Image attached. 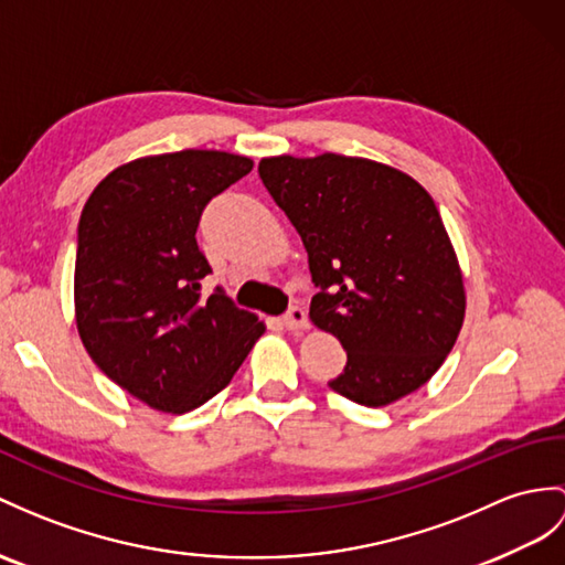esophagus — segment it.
Wrapping results in <instances>:
<instances>
[{
	"label": "esophagus",
	"mask_w": 565,
	"mask_h": 565,
	"mask_svg": "<svg viewBox=\"0 0 565 565\" xmlns=\"http://www.w3.org/2000/svg\"><path fill=\"white\" fill-rule=\"evenodd\" d=\"M282 323L287 330H307L309 328V316L301 307H292L282 316Z\"/></svg>",
	"instance_id": "34e87169"
}]
</instances>
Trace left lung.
Wrapping results in <instances>:
<instances>
[{
	"label": "left lung",
	"instance_id": "8db88e82",
	"mask_svg": "<svg viewBox=\"0 0 565 565\" xmlns=\"http://www.w3.org/2000/svg\"><path fill=\"white\" fill-rule=\"evenodd\" d=\"M258 174L321 287L311 323L348 350L328 386L366 407L422 388L465 319L462 270L434 199L391 164L338 153L264 158Z\"/></svg>",
	"mask_w": 565,
	"mask_h": 565
}]
</instances>
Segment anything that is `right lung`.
Returning a JSON list of instances; mask_svg holds the SVG:
<instances>
[{
    "label": "right lung",
    "instance_id": "obj_1",
    "mask_svg": "<svg viewBox=\"0 0 565 565\" xmlns=\"http://www.w3.org/2000/svg\"><path fill=\"white\" fill-rule=\"evenodd\" d=\"M252 158L177 150L119 164L78 220L76 328L90 360L141 403L184 415L223 391L266 326L223 290L196 227L213 196L249 174Z\"/></svg>",
    "mask_w": 565,
    "mask_h": 565
}]
</instances>
